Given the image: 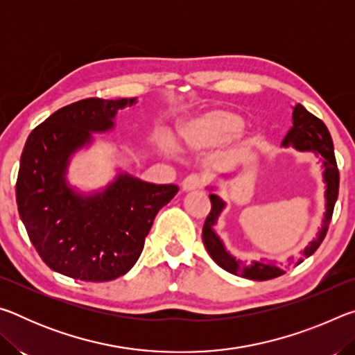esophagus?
Listing matches in <instances>:
<instances>
[{
  "label": "esophagus",
  "mask_w": 355,
  "mask_h": 355,
  "mask_svg": "<svg viewBox=\"0 0 355 355\" xmlns=\"http://www.w3.org/2000/svg\"><path fill=\"white\" fill-rule=\"evenodd\" d=\"M202 184H203L202 177L197 175V173H191V175H188L183 180L182 188L183 191H194V189L202 188Z\"/></svg>",
  "instance_id": "esophagus-1"
}]
</instances>
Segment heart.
I'll return each instance as SVG.
<instances>
[{"label": "heart", "mask_w": 355, "mask_h": 355, "mask_svg": "<svg viewBox=\"0 0 355 355\" xmlns=\"http://www.w3.org/2000/svg\"><path fill=\"white\" fill-rule=\"evenodd\" d=\"M244 120L239 114L227 110H213L192 119L182 130L184 146L192 150H208L224 146L241 133Z\"/></svg>", "instance_id": "heart-1"}]
</instances>
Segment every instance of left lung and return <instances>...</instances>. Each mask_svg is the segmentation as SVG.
I'll return each instance as SVG.
<instances>
[{"mask_svg": "<svg viewBox=\"0 0 355 355\" xmlns=\"http://www.w3.org/2000/svg\"><path fill=\"white\" fill-rule=\"evenodd\" d=\"M282 146L288 147L293 146L296 147L300 152H313L320 155L322 158V166H324V182H326V213H324V220L320 233H318V238L313 239L307 248L304 249L302 257L296 258L293 264H297L304 261V258L313 255L316 249L320 248L322 239L326 238V233L329 230L330 220H332L334 214V207L336 202V197H338V184H340V173L338 167H336V159L334 153V142L332 137L326 125L321 119H318L313 114L309 112L302 105H296L293 111V127L288 131L285 136ZM209 200H211V211L207 216L205 224H203V244L208 250V254L211 255L213 260L219 264L222 269H225L227 272L239 275V277L250 279V280H271L275 277H280L285 271L279 268L277 264L272 261H250V263H243L233 258L228 252L225 250L224 244L216 235L213 230V225L218 220L222 208L225 207V203L220 200V197L216 194H209Z\"/></svg>", "mask_w": 355, "mask_h": 355, "instance_id": "obj_1", "label": "left lung"}]
</instances>
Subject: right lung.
<instances>
[{
	"mask_svg": "<svg viewBox=\"0 0 355 355\" xmlns=\"http://www.w3.org/2000/svg\"><path fill=\"white\" fill-rule=\"evenodd\" d=\"M136 98H84L58 110L28 136L17 177V205L48 268L71 279L107 282L139 258L155 216L178 192L122 173L103 192L80 196L65 183L69 158L91 133L114 127L117 110Z\"/></svg>",
	"mask_w": 355,
	"mask_h": 355,
	"instance_id": "add662e5",
	"label": "right lung"
}]
</instances>
